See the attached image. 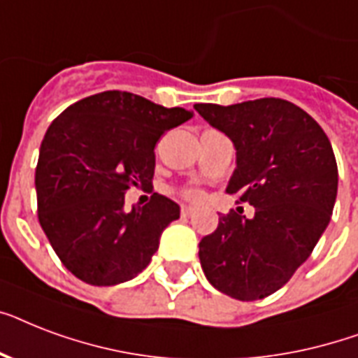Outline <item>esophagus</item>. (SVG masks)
Returning <instances> with one entry per match:
<instances>
[{
    "label": "esophagus",
    "instance_id": "1",
    "mask_svg": "<svg viewBox=\"0 0 358 358\" xmlns=\"http://www.w3.org/2000/svg\"><path fill=\"white\" fill-rule=\"evenodd\" d=\"M195 213V208H191V206H182V217H191Z\"/></svg>",
    "mask_w": 358,
    "mask_h": 358
}]
</instances>
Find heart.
<instances>
[{
  "label": "heart",
  "mask_w": 358,
  "mask_h": 358,
  "mask_svg": "<svg viewBox=\"0 0 358 358\" xmlns=\"http://www.w3.org/2000/svg\"><path fill=\"white\" fill-rule=\"evenodd\" d=\"M185 196L189 199V201H201L202 195H201V191H195V189H191V191H185Z\"/></svg>",
  "instance_id": "heart-1"
}]
</instances>
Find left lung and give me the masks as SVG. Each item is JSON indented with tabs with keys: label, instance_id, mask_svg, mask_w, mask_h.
I'll use <instances>...</instances> for the list:
<instances>
[{
	"label": "left lung",
	"instance_id": "8db88e82",
	"mask_svg": "<svg viewBox=\"0 0 358 358\" xmlns=\"http://www.w3.org/2000/svg\"><path fill=\"white\" fill-rule=\"evenodd\" d=\"M195 109L234 143L227 193L255 206L250 219L219 215L217 230L199 243L202 271L234 299H264L305 264L331 221L338 191L333 146L310 115L280 98Z\"/></svg>",
	"mask_w": 358,
	"mask_h": 358
}]
</instances>
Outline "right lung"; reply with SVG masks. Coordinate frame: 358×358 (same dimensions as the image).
Segmentation results:
<instances>
[{"label":"right lung","mask_w":358,"mask_h":358,"mask_svg":"<svg viewBox=\"0 0 358 358\" xmlns=\"http://www.w3.org/2000/svg\"><path fill=\"white\" fill-rule=\"evenodd\" d=\"M193 117L124 91H106L66 108L42 139L35 171L38 221L72 275L92 286L137 277L180 206L154 193L124 212L129 187H150L154 146Z\"/></svg>","instance_id":"obj_1"}]
</instances>
